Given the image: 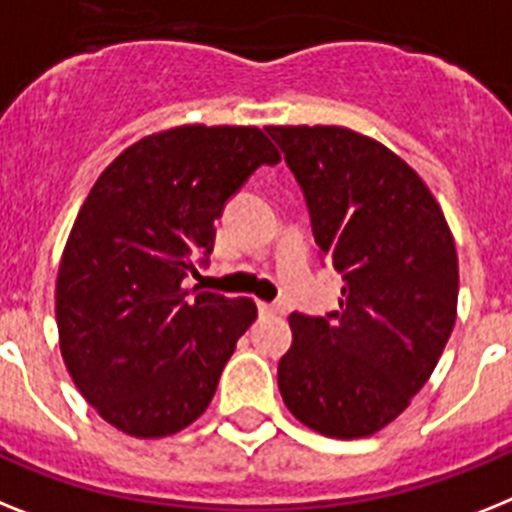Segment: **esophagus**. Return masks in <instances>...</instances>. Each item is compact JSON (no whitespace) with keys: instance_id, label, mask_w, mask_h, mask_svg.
<instances>
[{"instance_id":"1","label":"esophagus","mask_w":512,"mask_h":512,"mask_svg":"<svg viewBox=\"0 0 512 512\" xmlns=\"http://www.w3.org/2000/svg\"><path fill=\"white\" fill-rule=\"evenodd\" d=\"M259 311L264 316H285L287 308L282 303H259Z\"/></svg>"}]
</instances>
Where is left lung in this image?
I'll return each instance as SVG.
<instances>
[{"instance_id":"1","label":"left lung","mask_w":512,"mask_h":512,"mask_svg":"<svg viewBox=\"0 0 512 512\" xmlns=\"http://www.w3.org/2000/svg\"><path fill=\"white\" fill-rule=\"evenodd\" d=\"M306 196L340 311L290 316L277 366L287 411L337 439L371 437L432 377L458 314V253L437 198L395 151L337 125H269Z\"/></svg>"}]
</instances>
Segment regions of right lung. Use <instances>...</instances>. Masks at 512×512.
I'll use <instances>...</instances> for the list:
<instances>
[{"instance_id": "add662e5", "label": "right lung", "mask_w": 512, "mask_h": 512, "mask_svg": "<svg viewBox=\"0 0 512 512\" xmlns=\"http://www.w3.org/2000/svg\"><path fill=\"white\" fill-rule=\"evenodd\" d=\"M277 162L259 128L180 125L128 146L83 201L59 261V350L114 429L170 437L209 408L259 311L251 298H190L183 280L214 248L227 198Z\"/></svg>"}]
</instances>
